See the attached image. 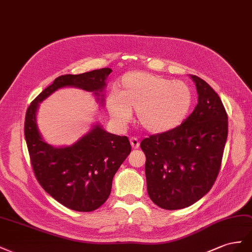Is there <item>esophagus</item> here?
Here are the masks:
<instances>
[{
    "instance_id": "1",
    "label": "esophagus",
    "mask_w": 252,
    "mask_h": 252,
    "mask_svg": "<svg viewBox=\"0 0 252 252\" xmlns=\"http://www.w3.org/2000/svg\"><path fill=\"white\" fill-rule=\"evenodd\" d=\"M130 142H131V146H132L133 149H138L139 148V140H138V138L131 137L130 138Z\"/></svg>"
}]
</instances>
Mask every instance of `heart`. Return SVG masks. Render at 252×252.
I'll list each match as a JSON object with an SVG mask.
<instances>
[{
    "instance_id": "1",
    "label": "heart",
    "mask_w": 252,
    "mask_h": 252,
    "mask_svg": "<svg viewBox=\"0 0 252 252\" xmlns=\"http://www.w3.org/2000/svg\"><path fill=\"white\" fill-rule=\"evenodd\" d=\"M194 103L190 86L153 74L136 71L121 79L118 94L107 99L112 117L126 125L137 112L139 126L151 134L176 130L189 117Z\"/></svg>"
}]
</instances>
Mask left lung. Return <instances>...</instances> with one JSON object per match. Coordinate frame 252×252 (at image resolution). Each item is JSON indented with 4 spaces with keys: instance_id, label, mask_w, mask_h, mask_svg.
<instances>
[{
    "instance_id": "obj_1",
    "label": "left lung",
    "mask_w": 252,
    "mask_h": 252,
    "mask_svg": "<svg viewBox=\"0 0 252 252\" xmlns=\"http://www.w3.org/2000/svg\"><path fill=\"white\" fill-rule=\"evenodd\" d=\"M191 78L198 102L189 117L176 130L140 142L148 194L166 210L189 207L210 191L227 140L228 116L220 96L203 79Z\"/></svg>"
}]
</instances>
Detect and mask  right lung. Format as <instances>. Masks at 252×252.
<instances>
[{
    "instance_id": "1",
    "label": "right lung",
    "mask_w": 252,
    "mask_h": 252,
    "mask_svg": "<svg viewBox=\"0 0 252 252\" xmlns=\"http://www.w3.org/2000/svg\"><path fill=\"white\" fill-rule=\"evenodd\" d=\"M111 71L105 67L56 78L26 111L24 134L35 178L57 202L79 212L94 211L105 203L115 173L131 153L130 141L126 136L107 133L95 126L70 147L54 148L42 139L35 113L41 101L64 86H75L100 96L98 92L104 89Z\"/></svg>"
}]
</instances>
